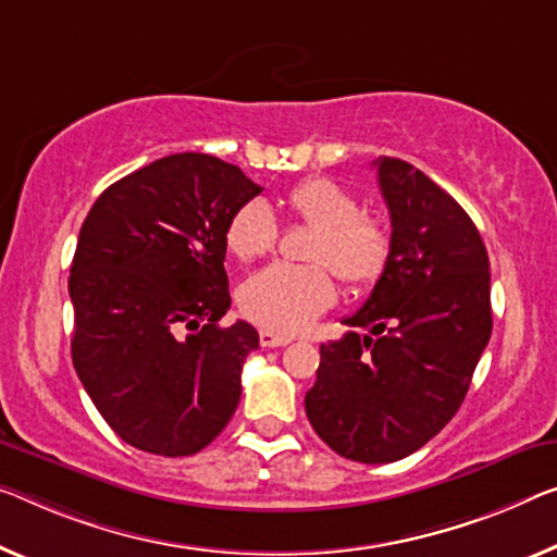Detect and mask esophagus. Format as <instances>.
<instances>
[{
  "mask_svg": "<svg viewBox=\"0 0 557 557\" xmlns=\"http://www.w3.org/2000/svg\"><path fill=\"white\" fill-rule=\"evenodd\" d=\"M259 341L263 348H281L290 344V336H284V333H273V331H261Z\"/></svg>",
  "mask_w": 557,
  "mask_h": 557,
  "instance_id": "1",
  "label": "esophagus"
}]
</instances>
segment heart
I'll return each mask as SVG.
<instances>
[{
    "label": "heart",
    "instance_id": "1",
    "mask_svg": "<svg viewBox=\"0 0 557 557\" xmlns=\"http://www.w3.org/2000/svg\"><path fill=\"white\" fill-rule=\"evenodd\" d=\"M288 207L315 228L311 267L273 263L246 278L238 294L242 311L253 323L281 333L306 329L336 301V276L350 288H371L388 269L393 238L386 221L361 213L356 194L333 178H306L288 191ZM278 221L263 199H251L231 213L226 246L238 261H256L273 251Z\"/></svg>",
    "mask_w": 557,
    "mask_h": 557
}]
</instances>
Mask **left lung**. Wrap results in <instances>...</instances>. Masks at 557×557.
I'll return each instance as SVG.
<instances>
[{"label":"left lung","instance_id":"left-lung-1","mask_svg":"<svg viewBox=\"0 0 557 557\" xmlns=\"http://www.w3.org/2000/svg\"><path fill=\"white\" fill-rule=\"evenodd\" d=\"M391 213L388 269L346 326L321 346L306 416L323 443L358 463L423 448L463 404L491 341V263L463 207L408 161L381 157Z\"/></svg>","mask_w":557,"mask_h":557}]
</instances>
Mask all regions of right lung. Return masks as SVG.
Wrapping results in <instances>:
<instances>
[{
  "label": "right lung",
  "mask_w": 557,
  "mask_h": 557,
  "mask_svg": "<svg viewBox=\"0 0 557 557\" xmlns=\"http://www.w3.org/2000/svg\"><path fill=\"white\" fill-rule=\"evenodd\" d=\"M259 194L238 166L186 151L119 178L84 219L70 276L72 361L129 446L194 456L234 416L259 333L219 323L231 306L226 224Z\"/></svg>",
  "instance_id": "obj_1"
}]
</instances>
